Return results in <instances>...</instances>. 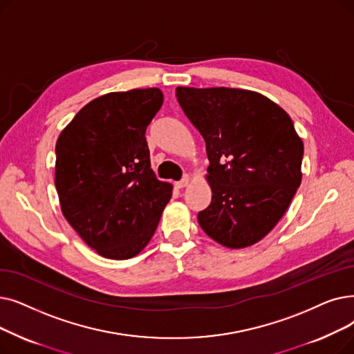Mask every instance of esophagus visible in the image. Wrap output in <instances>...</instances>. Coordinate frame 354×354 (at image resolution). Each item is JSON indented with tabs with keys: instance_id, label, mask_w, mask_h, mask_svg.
Wrapping results in <instances>:
<instances>
[{
	"instance_id": "esophagus-1",
	"label": "esophagus",
	"mask_w": 354,
	"mask_h": 354,
	"mask_svg": "<svg viewBox=\"0 0 354 354\" xmlns=\"http://www.w3.org/2000/svg\"><path fill=\"white\" fill-rule=\"evenodd\" d=\"M189 180H191V176H189V175H185L179 182H176L175 185H176V188H179V189H180V188H185V187H188Z\"/></svg>"
}]
</instances>
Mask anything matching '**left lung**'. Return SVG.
Masks as SVG:
<instances>
[{"label":"left lung","instance_id":"1","mask_svg":"<svg viewBox=\"0 0 354 354\" xmlns=\"http://www.w3.org/2000/svg\"><path fill=\"white\" fill-rule=\"evenodd\" d=\"M176 98L209 160L212 198L198 223L224 248H249L278 224L301 185L304 143L294 122L249 89L178 86Z\"/></svg>","mask_w":354,"mask_h":354}]
</instances>
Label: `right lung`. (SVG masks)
I'll return each mask as SVG.
<instances>
[{
  "mask_svg": "<svg viewBox=\"0 0 354 354\" xmlns=\"http://www.w3.org/2000/svg\"><path fill=\"white\" fill-rule=\"evenodd\" d=\"M159 88L110 92L88 102L59 134L55 185L60 209L98 254L126 260L156 232L174 187L150 167L146 129Z\"/></svg>",
  "mask_w": 354,
  "mask_h": 354,
  "instance_id": "1",
  "label": "right lung"
}]
</instances>
